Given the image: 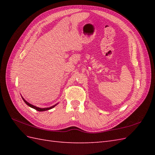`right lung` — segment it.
<instances>
[{
	"instance_id": "right-lung-1",
	"label": "right lung",
	"mask_w": 155,
	"mask_h": 155,
	"mask_svg": "<svg viewBox=\"0 0 155 155\" xmlns=\"http://www.w3.org/2000/svg\"><path fill=\"white\" fill-rule=\"evenodd\" d=\"M22 97V96H21ZM22 100L24 101V102L25 103L27 104L28 107H31V108H34V109H35V110H38V111H45V110H50V109H51V108H54L56 105H57L58 104V103H57L56 104H54V105H53V106H52V107H47V108H40V107H36V106H34V105H32V104H30L29 103H28V102L26 101L24 98H23L22 97Z\"/></svg>"
}]
</instances>
